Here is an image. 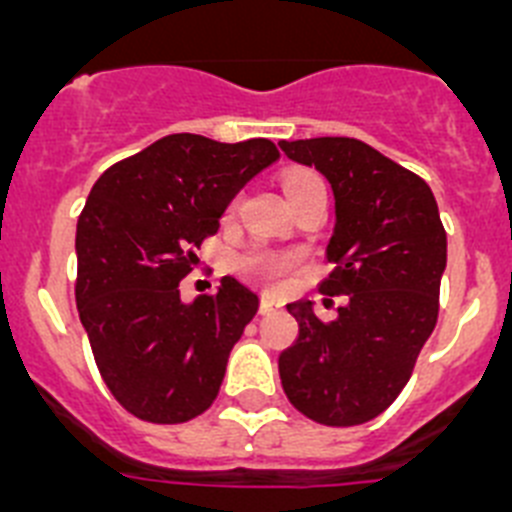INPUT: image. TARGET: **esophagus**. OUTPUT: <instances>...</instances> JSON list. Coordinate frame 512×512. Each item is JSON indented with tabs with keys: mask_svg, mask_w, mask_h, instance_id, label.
<instances>
[{
	"mask_svg": "<svg viewBox=\"0 0 512 512\" xmlns=\"http://www.w3.org/2000/svg\"><path fill=\"white\" fill-rule=\"evenodd\" d=\"M259 310H261V315H271V312L279 310V302L274 300V297L266 295V297H261V307H259Z\"/></svg>",
	"mask_w": 512,
	"mask_h": 512,
	"instance_id": "obj_1",
	"label": "esophagus"
}]
</instances>
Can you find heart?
Returning <instances> with one entry per match:
<instances>
[{
	"label": "heart",
	"instance_id": "b5f03b06",
	"mask_svg": "<svg viewBox=\"0 0 512 512\" xmlns=\"http://www.w3.org/2000/svg\"><path fill=\"white\" fill-rule=\"evenodd\" d=\"M315 182H320V179L315 174H310V171H289V174L284 176L282 187L289 200V197H295L297 192H302V189H307ZM297 264H300V256H292V253L256 251L243 256L241 271L246 277L256 279V282L261 284H279Z\"/></svg>",
	"mask_w": 512,
	"mask_h": 512
}]
</instances>
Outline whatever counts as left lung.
<instances>
[{
    "label": "left lung",
    "mask_w": 512,
    "mask_h": 512,
    "mask_svg": "<svg viewBox=\"0 0 512 512\" xmlns=\"http://www.w3.org/2000/svg\"><path fill=\"white\" fill-rule=\"evenodd\" d=\"M336 197L323 295H346L323 323L310 300L287 305L300 336L279 354L289 402L315 423L361 425L390 408L438 320L446 230L431 187L356 138L282 140Z\"/></svg>",
    "instance_id": "1"
}]
</instances>
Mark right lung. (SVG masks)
I'll return each instance as SVG.
<instances>
[{
  "label": "right lung",
  "mask_w": 512,
  "mask_h": 512,
  "mask_svg": "<svg viewBox=\"0 0 512 512\" xmlns=\"http://www.w3.org/2000/svg\"><path fill=\"white\" fill-rule=\"evenodd\" d=\"M279 158L266 138L176 133L110 166L76 223V307L104 384L135 418L187 423L215 402L259 295L223 277L182 302L179 282L233 197Z\"/></svg>",
  "instance_id": "1"
}]
</instances>
